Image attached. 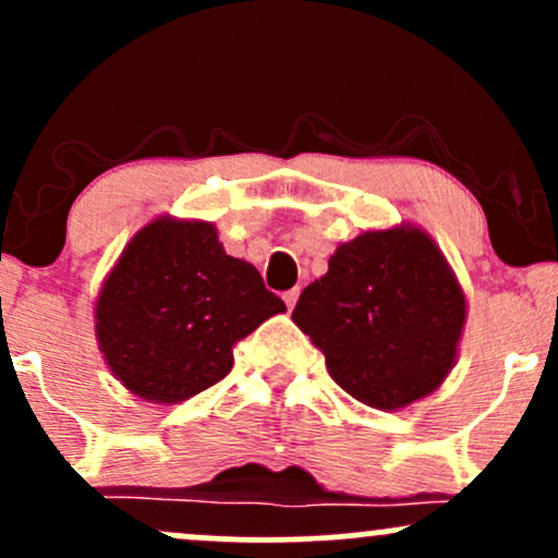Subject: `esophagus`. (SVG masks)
<instances>
[{
    "label": "esophagus",
    "mask_w": 558,
    "mask_h": 558,
    "mask_svg": "<svg viewBox=\"0 0 558 558\" xmlns=\"http://www.w3.org/2000/svg\"><path fill=\"white\" fill-rule=\"evenodd\" d=\"M283 301H286L288 312H291L293 306H296V301H299V288H291V291H286L283 293Z\"/></svg>",
    "instance_id": "1"
}]
</instances>
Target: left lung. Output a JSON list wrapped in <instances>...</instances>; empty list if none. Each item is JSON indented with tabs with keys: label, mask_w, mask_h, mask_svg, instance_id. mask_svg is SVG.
Here are the masks:
<instances>
[{
	"label": "left lung",
	"mask_w": 558,
	"mask_h": 558,
	"mask_svg": "<svg viewBox=\"0 0 558 558\" xmlns=\"http://www.w3.org/2000/svg\"><path fill=\"white\" fill-rule=\"evenodd\" d=\"M293 323L345 393L399 412L444 386L459 360L466 296L427 230H362L301 291Z\"/></svg>",
	"instance_id": "left-lung-1"
}]
</instances>
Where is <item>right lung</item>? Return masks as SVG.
<instances>
[{"label": "right lung", "instance_id": "add662e5", "mask_svg": "<svg viewBox=\"0 0 558 558\" xmlns=\"http://www.w3.org/2000/svg\"><path fill=\"white\" fill-rule=\"evenodd\" d=\"M286 304L226 254L215 222L159 215L125 243L94 299L101 356L149 403H181L226 377L233 345Z\"/></svg>", "mask_w": 558, "mask_h": 558}]
</instances>
